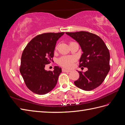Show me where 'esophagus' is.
Returning a JSON list of instances; mask_svg holds the SVG:
<instances>
[{
  "mask_svg": "<svg viewBox=\"0 0 125 125\" xmlns=\"http://www.w3.org/2000/svg\"><path fill=\"white\" fill-rule=\"evenodd\" d=\"M62 71L63 72H67V73L71 72V71H69V70H68V69H66L65 68H62Z\"/></svg>",
  "mask_w": 125,
  "mask_h": 125,
  "instance_id": "obj_1",
  "label": "esophagus"
}]
</instances>
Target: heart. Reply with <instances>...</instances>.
Here are the masks:
<instances>
[{
	"label": "heart",
	"mask_w": 125,
	"mask_h": 125,
	"mask_svg": "<svg viewBox=\"0 0 125 125\" xmlns=\"http://www.w3.org/2000/svg\"><path fill=\"white\" fill-rule=\"evenodd\" d=\"M75 60V58L72 56H63L59 59L58 63L63 67L71 68L74 65Z\"/></svg>",
	"instance_id": "b5f03b06"
}]
</instances>
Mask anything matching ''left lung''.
Returning a JSON list of instances; mask_svg holds the SVG:
<instances>
[{
    "mask_svg": "<svg viewBox=\"0 0 125 125\" xmlns=\"http://www.w3.org/2000/svg\"><path fill=\"white\" fill-rule=\"evenodd\" d=\"M66 33L78 42L83 51L79 67L88 69L85 72H78L80 77L74 82L75 85L84 91L95 89L102 83L110 71V53L107 47L101 38L93 33Z\"/></svg>",
    "mask_w": 125,
    "mask_h": 125,
    "instance_id": "obj_1",
    "label": "left lung"
}]
</instances>
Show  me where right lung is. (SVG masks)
<instances>
[{
    "mask_svg": "<svg viewBox=\"0 0 125 125\" xmlns=\"http://www.w3.org/2000/svg\"><path fill=\"white\" fill-rule=\"evenodd\" d=\"M64 32L46 33L32 39L23 50L20 71L27 88L39 95L47 94L56 85L62 68L45 70L53 60L56 42Z\"/></svg>",
    "mask_w": 125,
    "mask_h": 125,
    "instance_id": "obj_1",
    "label": "right lung"
}]
</instances>
